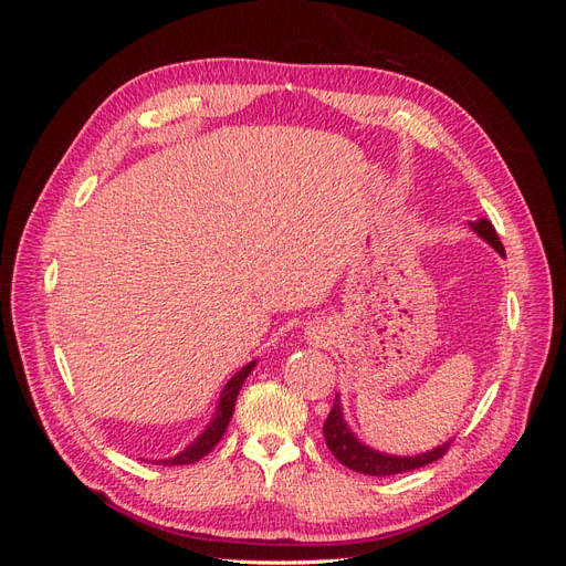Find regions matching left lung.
I'll use <instances>...</instances> for the list:
<instances>
[{
    "mask_svg": "<svg viewBox=\"0 0 566 566\" xmlns=\"http://www.w3.org/2000/svg\"><path fill=\"white\" fill-rule=\"evenodd\" d=\"M470 229L479 238H482V241H486L501 256H505V248L499 241V233H495L489 219L470 221ZM323 437H325V443H328V449L333 451V455L342 462V465H347L354 472L370 474V476H389V474L424 468V465H430V462L439 460L451 447V439H449L447 443H441V447L418 453V455H389L382 451H375L349 430V424L345 422V413H342L339 394L335 397V403L331 408L328 418H325Z\"/></svg>",
    "mask_w": 566,
    "mask_h": 566,
    "instance_id": "8db88e82",
    "label": "left lung"
}]
</instances>
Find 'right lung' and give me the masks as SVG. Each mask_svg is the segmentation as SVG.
I'll use <instances>...</instances> for the list:
<instances>
[{
    "label": "right lung",
    "instance_id": "1",
    "mask_svg": "<svg viewBox=\"0 0 566 566\" xmlns=\"http://www.w3.org/2000/svg\"><path fill=\"white\" fill-rule=\"evenodd\" d=\"M254 366H256V361H250L248 366H243L241 370H238L233 378L224 385V389H221V394H219V401H217V410H214L212 420L208 422V427H205V430L191 443H188L184 451H179L175 458L150 460V462H156V465H191V462H198L202 455H208L217 447L219 439L224 437L227 427L231 422V416H233L238 391H241L245 378L252 373Z\"/></svg>",
    "mask_w": 566,
    "mask_h": 566
}]
</instances>
